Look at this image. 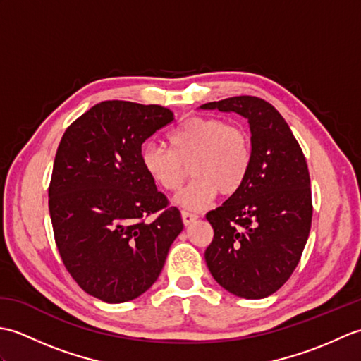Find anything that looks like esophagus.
Here are the masks:
<instances>
[{"instance_id":"obj_1","label":"esophagus","mask_w":361,"mask_h":361,"mask_svg":"<svg viewBox=\"0 0 361 361\" xmlns=\"http://www.w3.org/2000/svg\"><path fill=\"white\" fill-rule=\"evenodd\" d=\"M181 219H183V224L188 226L190 224H194V221L198 219V216L197 214L189 212V211H181Z\"/></svg>"}]
</instances>
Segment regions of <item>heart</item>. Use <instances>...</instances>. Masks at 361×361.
Listing matches in <instances>:
<instances>
[{"label":"heart","instance_id":"b5f03b06","mask_svg":"<svg viewBox=\"0 0 361 361\" xmlns=\"http://www.w3.org/2000/svg\"><path fill=\"white\" fill-rule=\"evenodd\" d=\"M167 144L169 150L145 144L141 163L153 183L166 192H178L188 180L189 166L194 180L176 198L189 209H202L217 192L233 195L251 169V135L237 122L194 116L167 135Z\"/></svg>","mask_w":361,"mask_h":361}]
</instances>
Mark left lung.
<instances>
[{"label": "left lung", "instance_id": "1", "mask_svg": "<svg viewBox=\"0 0 361 361\" xmlns=\"http://www.w3.org/2000/svg\"><path fill=\"white\" fill-rule=\"evenodd\" d=\"M202 109L242 114L252 144L242 188L206 214L214 229L206 265L229 293L267 298L288 281L309 239L313 206L305 157L286 119L264 99L235 96Z\"/></svg>", "mask_w": 361, "mask_h": 361}]
</instances>
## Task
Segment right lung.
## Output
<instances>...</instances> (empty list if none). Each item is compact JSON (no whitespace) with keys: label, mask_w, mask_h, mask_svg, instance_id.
I'll list each match as a JSON object with an SVG mask.
<instances>
[{"label":"right lung","mask_w":361,"mask_h":361,"mask_svg":"<svg viewBox=\"0 0 361 361\" xmlns=\"http://www.w3.org/2000/svg\"><path fill=\"white\" fill-rule=\"evenodd\" d=\"M172 121L166 106L105 101L59 144L49 183L54 239L73 279L104 302L147 291L183 229L178 208L141 163L142 142Z\"/></svg>","instance_id":"1"}]
</instances>
